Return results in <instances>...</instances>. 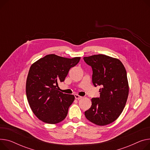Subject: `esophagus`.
I'll use <instances>...</instances> for the list:
<instances>
[{
  "instance_id": "esophagus-1",
  "label": "esophagus",
  "mask_w": 150,
  "mask_h": 150,
  "mask_svg": "<svg viewBox=\"0 0 150 150\" xmlns=\"http://www.w3.org/2000/svg\"><path fill=\"white\" fill-rule=\"evenodd\" d=\"M75 98L76 99H81L83 98V96H79V95H78L77 94H75Z\"/></svg>"
}]
</instances>
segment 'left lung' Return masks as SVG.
I'll use <instances>...</instances> for the list:
<instances>
[{
  "label": "left lung",
  "mask_w": 150,
  "mask_h": 150,
  "mask_svg": "<svg viewBox=\"0 0 150 150\" xmlns=\"http://www.w3.org/2000/svg\"><path fill=\"white\" fill-rule=\"evenodd\" d=\"M84 60L92 68L93 85L102 87L100 96L91 99V107L85 116L97 125L111 124L122 113L128 96L125 68L119 59L103 54L85 57Z\"/></svg>",
  "instance_id": "left-lung-1"
}]
</instances>
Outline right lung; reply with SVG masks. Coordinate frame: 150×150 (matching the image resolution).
Masks as SVG:
<instances>
[{
    "label": "right lung",
    "mask_w": 150,
    "mask_h": 150,
    "mask_svg": "<svg viewBox=\"0 0 150 150\" xmlns=\"http://www.w3.org/2000/svg\"><path fill=\"white\" fill-rule=\"evenodd\" d=\"M80 59L49 54L30 67L26 83V96L33 112L40 121L55 124L66 118L75 96L59 92L58 84L64 81L70 69Z\"/></svg>",
    "instance_id": "add662e5"
}]
</instances>
